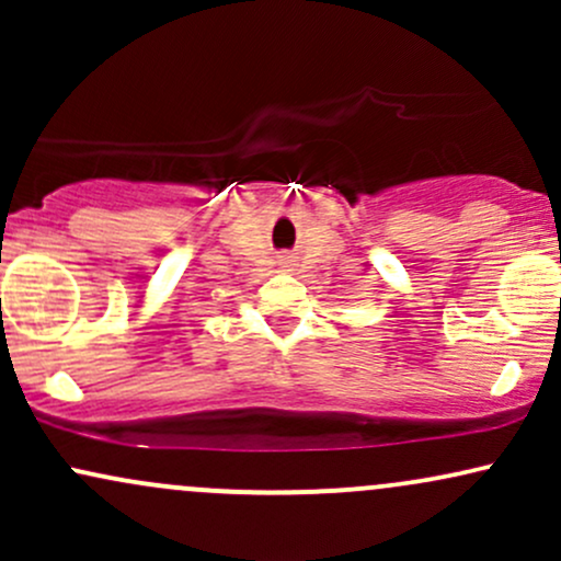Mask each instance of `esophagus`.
I'll list each match as a JSON object with an SVG mask.
<instances>
[{
    "instance_id": "esophagus-1",
    "label": "esophagus",
    "mask_w": 561,
    "mask_h": 561,
    "mask_svg": "<svg viewBox=\"0 0 561 561\" xmlns=\"http://www.w3.org/2000/svg\"><path fill=\"white\" fill-rule=\"evenodd\" d=\"M279 263H282V266H289V263H293V259H289V255H279Z\"/></svg>"
}]
</instances>
